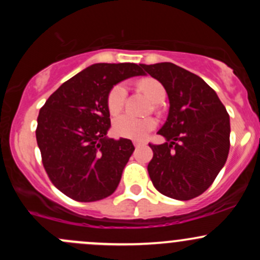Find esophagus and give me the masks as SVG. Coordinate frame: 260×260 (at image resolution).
Listing matches in <instances>:
<instances>
[{"instance_id":"esophagus-1","label":"esophagus","mask_w":260,"mask_h":260,"mask_svg":"<svg viewBox=\"0 0 260 260\" xmlns=\"http://www.w3.org/2000/svg\"><path fill=\"white\" fill-rule=\"evenodd\" d=\"M133 145H135L136 148H138V147L143 146V143H141V142H133Z\"/></svg>"}]
</instances>
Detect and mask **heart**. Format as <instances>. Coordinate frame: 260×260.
Here are the masks:
<instances>
[{
  "label": "heart",
  "instance_id": "obj_1",
  "mask_svg": "<svg viewBox=\"0 0 260 260\" xmlns=\"http://www.w3.org/2000/svg\"><path fill=\"white\" fill-rule=\"evenodd\" d=\"M140 88L151 98L154 103H161L166 96V90L158 80L146 78L138 83ZM127 84L120 81L114 84L107 95V108L109 113L117 114L122 111L127 99ZM156 127V120L151 117L140 118L129 113L118 115L113 120V133L117 137L128 138V140H143L153 128Z\"/></svg>",
  "mask_w": 260,
  "mask_h": 260
}]
</instances>
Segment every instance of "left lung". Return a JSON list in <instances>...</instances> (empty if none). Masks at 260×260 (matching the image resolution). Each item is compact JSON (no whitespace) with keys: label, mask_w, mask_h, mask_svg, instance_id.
<instances>
[{"label":"left lung","mask_w":260,"mask_h":260,"mask_svg":"<svg viewBox=\"0 0 260 260\" xmlns=\"http://www.w3.org/2000/svg\"><path fill=\"white\" fill-rule=\"evenodd\" d=\"M165 86L170 111L152 145L148 175L157 191L176 200L205 192L225 165L230 148V120L214 89L200 77L172 62L142 64Z\"/></svg>","instance_id":"8db88e82"}]
</instances>
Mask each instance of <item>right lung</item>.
Returning a JSON list of instances; mask_svg holds the SVG:
<instances>
[{
    "mask_svg": "<svg viewBox=\"0 0 260 260\" xmlns=\"http://www.w3.org/2000/svg\"><path fill=\"white\" fill-rule=\"evenodd\" d=\"M142 65L94 64L59 86L39 112L36 141L52 185L80 203L114 192L135 146L107 138V95L114 84L142 75Z\"/></svg>",
    "mask_w": 260,
    "mask_h": 260,
    "instance_id": "obj_1",
    "label": "right lung"
}]
</instances>
